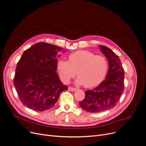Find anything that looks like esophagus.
Returning <instances> with one entry per match:
<instances>
[{"instance_id":"obj_1","label":"esophagus","mask_w":146,"mask_h":146,"mask_svg":"<svg viewBox=\"0 0 146 146\" xmlns=\"http://www.w3.org/2000/svg\"><path fill=\"white\" fill-rule=\"evenodd\" d=\"M68 90L73 92V91H75L76 90V89L74 88H72V87H68Z\"/></svg>"}]
</instances>
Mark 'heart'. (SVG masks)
Returning a JSON list of instances; mask_svg holds the SVG:
<instances>
[{"mask_svg": "<svg viewBox=\"0 0 146 146\" xmlns=\"http://www.w3.org/2000/svg\"><path fill=\"white\" fill-rule=\"evenodd\" d=\"M57 70L60 79L68 83L76 74V83L86 88L99 85L108 71V62L102 56H96L89 51L81 50L72 53L68 61L60 58L57 62Z\"/></svg>", "mask_w": 146, "mask_h": 146, "instance_id": "1", "label": "heart"}]
</instances>
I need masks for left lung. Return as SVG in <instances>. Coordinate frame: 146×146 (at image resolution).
<instances>
[{
	"label": "left lung",
	"instance_id": "8db88e82",
	"mask_svg": "<svg viewBox=\"0 0 146 146\" xmlns=\"http://www.w3.org/2000/svg\"><path fill=\"white\" fill-rule=\"evenodd\" d=\"M99 47L108 59L109 69L105 79L96 88L86 90L85 98L79 103L83 110L90 113L113 108L124 90V70L119 57L106 46Z\"/></svg>",
	"mask_w": 146,
	"mask_h": 146
}]
</instances>
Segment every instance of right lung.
Instances as JSON below:
<instances>
[{
  "mask_svg": "<svg viewBox=\"0 0 146 146\" xmlns=\"http://www.w3.org/2000/svg\"><path fill=\"white\" fill-rule=\"evenodd\" d=\"M58 46L38 42L26 50L17 64L13 84L22 103L35 111L51 109L68 87L59 79L57 58L63 52Z\"/></svg>",
  "mask_w": 146,
  "mask_h": 146,
  "instance_id": "1",
  "label": "right lung"
}]
</instances>
